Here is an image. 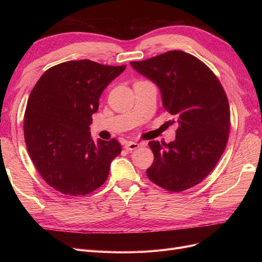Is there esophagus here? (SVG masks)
<instances>
[{
  "instance_id": "34e87169",
  "label": "esophagus",
  "mask_w": 262,
  "mask_h": 262,
  "mask_svg": "<svg viewBox=\"0 0 262 262\" xmlns=\"http://www.w3.org/2000/svg\"><path fill=\"white\" fill-rule=\"evenodd\" d=\"M139 146H140L139 143H137V142H132V141L125 142V144H124V148L126 150H134V149H137Z\"/></svg>"
}]
</instances>
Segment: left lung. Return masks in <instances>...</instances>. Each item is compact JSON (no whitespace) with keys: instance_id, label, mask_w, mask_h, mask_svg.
<instances>
[{"instance_id":"left-lung-1","label":"left lung","mask_w":262,"mask_h":262,"mask_svg":"<svg viewBox=\"0 0 262 262\" xmlns=\"http://www.w3.org/2000/svg\"><path fill=\"white\" fill-rule=\"evenodd\" d=\"M131 66L160 87L163 106L178 121L176 140L150 141L154 162L148 179L181 192L207 178L226 147L231 113L216 75L194 55L171 50Z\"/></svg>"}]
</instances>
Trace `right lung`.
<instances>
[{
	"label": "right lung",
	"mask_w": 262,
	"mask_h": 262,
	"mask_svg": "<svg viewBox=\"0 0 262 262\" xmlns=\"http://www.w3.org/2000/svg\"><path fill=\"white\" fill-rule=\"evenodd\" d=\"M124 69L67 61L47 70L31 91L24 116L27 150L39 175L57 191L81 196L106 181L121 145L116 139L95 143L90 125L101 93Z\"/></svg>",
	"instance_id": "add662e5"
}]
</instances>
